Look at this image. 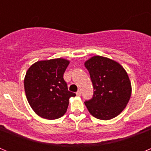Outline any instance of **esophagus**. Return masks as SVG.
I'll return each mask as SVG.
<instances>
[{
  "instance_id": "obj_1",
  "label": "esophagus",
  "mask_w": 151,
  "mask_h": 151,
  "mask_svg": "<svg viewBox=\"0 0 151 151\" xmlns=\"http://www.w3.org/2000/svg\"><path fill=\"white\" fill-rule=\"evenodd\" d=\"M76 95L77 96H81V91L78 90V91L76 92Z\"/></svg>"
}]
</instances>
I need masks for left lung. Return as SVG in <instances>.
I'll return each mask as SVG.
<instances>
[{
  "mask_svg": "<svg viewBox=\"0 0 151 151\" xmlns=\"http://www.w3.org/2000/svg\"><path fill=\"white\" fill-rule=\"evenodd\" d=\"M91 79L94 94L85 104L89 113L101 120H109L120 114L132 94L129 76L116 61L94 56L85 62Z\"/></svg>",
  "mask_w": 151,
  "mask_h": 151,
  "instance_id": "1",
  "label": "left lung"
}]
</instances>
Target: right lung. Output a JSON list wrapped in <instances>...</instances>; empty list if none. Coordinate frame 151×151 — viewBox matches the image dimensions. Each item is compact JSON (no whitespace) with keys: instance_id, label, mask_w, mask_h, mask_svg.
I'll use <instances>...</instances> for the list:
<instances>
[{"instance_id":"1","label":"right lung","mask_w":151,"mask_h":151,"mask_svg":"<svg viewBox=\"0 0 151 151\" xmlns=\"http://www.w3.org/2000/svg\"><path fill=\"white\" fill-rule=\"evenodd\" d=\"M69 64L63 58L40 60L26 72L24 88L29 105L35 113L46 119H56L67 110L69 100L76 94L68 91L63 79Z\"/></svg>"}]
</instances>
